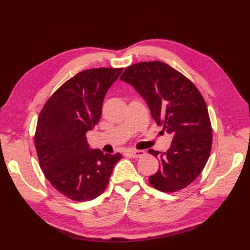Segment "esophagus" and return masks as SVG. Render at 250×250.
I'll list each match as a JSON object with an SVG mask.
<instances>
[{"instance_id": "34e87169", "label": "esophagus", "mask_w": 250, "mask_h": 250, "mask_svg": "<svg viewBox=\"0 0 250 250\" xmlns=\"http://www.w3.org/2000/svg\"><path fill=\"white\" fill-rule=\"evenodd\" d=\"M145 151L144 150H131L129 151V155L133 158H139V157H142L145 155Z\"/></svg>"}]
</instances>
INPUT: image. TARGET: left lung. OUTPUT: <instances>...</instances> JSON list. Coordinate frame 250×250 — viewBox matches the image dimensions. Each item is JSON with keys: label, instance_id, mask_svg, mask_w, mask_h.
Here are the masks:
<instances>
[{"label": "left lung", "instance_id": "1", "mask_svg": "<svg viewBox=\"0 0 250 250\" xmlns=\"http://www.w3.org/2000/svg\"><path fill=\"white\" fill-rule=\"evenodd\" d=\"M121 80L138 90L156 124L173 137L167 152L149 150V153L161 158V168L149 176L150 185L165 193L183 190L206 167L213 143L202 95L190 79L162 62L127 66Z\"/></svg>", "mask_w": 250, "mask_h": 250}]
</instances>
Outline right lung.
Instances as JSON below:
<instances>
[{
	"mask_svg": "<svg viewBox=\"0 0 250 250\" xmlns=\"http://www.w3.org/2000/svg\"><path fill=\"white\" fill-rule=\"evenodd\" d=\"M123 67L78 73L53 94L40 113L34 144L40 167L54 188L74 201L97 198L106 188L122 154L90 150L86 132L101 118L108 88Z\"/></svg>",
	"mask_w": 250,
	"mask_h": 250,
	"instance_id": "obj_1",
	"label": "right lung"
}]
</instances>
